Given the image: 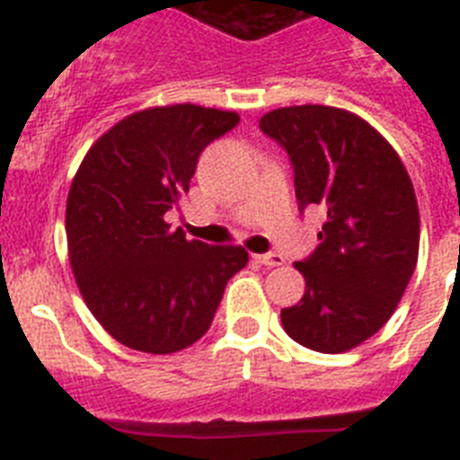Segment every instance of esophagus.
I'll return each instance as SVG.
<instances>
[{
	"mask_svg": "<svg viewBox=\"0 0 460 460\" xmlns=\"http://www.w3.org/2000/svg\"><path fill=\"white\" fill-rule=\"evenodd\" d=\"M255 260H258L260 265L265 267H283L286 265V258L280 253H265V255H253Z\"/></svg>",
	"mask_w": 460,
	"mask_h": 460,
	"instance_id": "esophagus-1",
	"label": "esophagus"
}]
</instances>
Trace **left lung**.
Returning a JSON list of instances; mask_svg holds the SVG:
<instances>
[{
	"instance_id": "1",
	"label": "left lung",
	"mask_w": 460,
	"mask_h": 460,
	"mask_svg": "<svg viewBox=\"0 0 460 460\" xmlns=\"http://www.w3.org/2000/svg\"><path fill=\"white\" fill-rule=\"evenodd\" d=\"M260 128L286 147L299 207L323 205L315 253L295 267L306 290L280 311L292 341L348 352L385 327L420 255V207L403 161L367 119L332 105L271 110Z\"/></svg>"
}]
</instances>
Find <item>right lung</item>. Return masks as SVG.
Here are the masks:
<instances>
[{
    "mask_svg": "<svg viewBox=\"0 0 460 460\" xmlns=\"http://www.w3.org/2000/svg\"><path fill=\"white\" fill-rule=\"evenodd\" d=\"M237 121V112L193 103L137 110L93 142L73 177V276L93 318L131 350L170 355L193 345L227 280L249 262L242 246L186 239L165 221L202 149Z\"/></svg>",
    "mask_w": 460,
    "mask_h": 460,
    "instance_id": "add662e5",
    "label": "right lung"
}]
</instances>
